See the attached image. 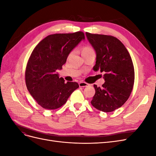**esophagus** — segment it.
I'll use <instances>...</instances> for the list:
<instances>
[{"label": "esophagus", "instance_id": "obj_1", "mask_svg": "<svg viewBox=\"0 0 156 156\" xmlns=\"http://www.w3.org/2000/svg\"><path fill=\"white\" fill-rule=\"evenodd\" d=\"M79 85L80 87H88L89 86V84L85 82H83V81H81L79 83Z\"/></svg>", "mask_w": 156, "mask_h": 156}]
</instances>
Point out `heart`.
<instances>
[{
	"mask_svg": "<svg viewBox=\"0 0 156 156\" xmlns=\"http://www.w3.org/2000/svg\"><path fill=\"white\" fill-rule=\"evenodd\" d=\"M92 51H94L93 48H92L91 46L90 45H84V47H83L82 50H81V53L84 54V53H89V52H92Z\"/></svg>",
	"mask_w": 156,
	"mask_h": 156,
	"instance_id": "1",
	"label": "heart"
}]
</instances>
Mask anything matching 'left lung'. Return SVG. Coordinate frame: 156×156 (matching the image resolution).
Listing matches in <instances>:
<instances>
[{
  "label": "left lung",
  "mask_w": 156,
  "mask_h": 156,
  "mask_svg": "<svg viewBox=\"0 0 156 156\" xmlns=\"http://www.w3.org/2000/svg\"><path fill=\"white\" fill-rule=\"evenodd\" d=\"M87 39L96 53L94 71L104 73L102 87L94 84L96 93L91 104L108 112L123 105L133 90L135 72L133 62L124 45L116 37L86 32Z\"/></svg>",
  "instance_id": "8db88e82"
}]
</instances>
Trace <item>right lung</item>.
<instances>
[{
	"instance_id": "right-lung-1",
	"label": "right lung",
	"mask_w": 156,
	"mask_h": 156,
	"mask_svg": "<svg viewBox=\"0 0 156 156\" xmlns=\"http://www.w3.org/2000/svg\"><path fill=\"white\" fill-rule=\"evenodd\" d=\"M84 38L81 31L51 34L32 52L25 70L26 85L30 95L45 109L62 107L79 88L76 82L65 83L56 72L62 69L70 52Z\"/></svg>"
}]
</instances>
